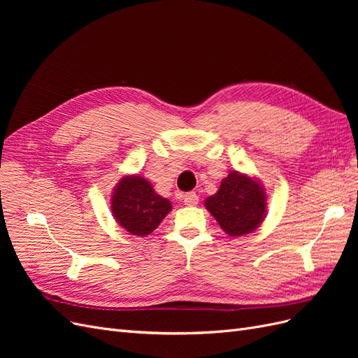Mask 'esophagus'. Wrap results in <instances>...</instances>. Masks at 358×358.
<instances>
[{
  "instance_id": "34e87169",
  "label": "esophagus",
  "mask_w": 358,
  "mask_h": 358,
  "mask_svg": "<svg viewBox=\"0 0 358 358\" xmlns=\"http://www.w3.org/2000/svg\"><path fill=\"white\" fill-rule=\"evenodd\" d=\"M183 203L187 206H196L199 204V196L196 192H187L185 196H183Z\"/></svg>"
}]
</instances>
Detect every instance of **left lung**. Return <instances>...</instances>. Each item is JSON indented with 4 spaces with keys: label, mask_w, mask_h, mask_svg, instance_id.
<instances>
[{
    "label": "left lung",
    "mask_w": 358,
    "mask_h": 358,
    "mask_svg": "<svg viewBox=\"0 0 358 358\" xmlns=\"http://www.w3.org/2000/svg\"><path fill=\"white\" fill-rule=\"evenodd\" d=\"M266 191L262 182L231 171L222 179L218 192L204 201L221 229L230 236H243L257 230L266 218Z\"/></svg>",
    "instance_id": "left-lung-1"
}]
</instances>
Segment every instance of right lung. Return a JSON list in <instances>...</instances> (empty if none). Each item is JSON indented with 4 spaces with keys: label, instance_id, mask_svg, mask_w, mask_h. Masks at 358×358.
I'll return each instance as SVG.
<instances>
[{
    "label": "right lung",
    "instance_id": "add662e5",
    "mask_svg": "<svg viewBox=\"0 0 358 358\" xmlns=\"http://www.w3.org/2000/svg\"><path fill=\"white\" fill-rule=\"evenodd\" d=\"M171 210V203L158 196L142 176H125L117 182L112 196V213L129 234L148 236Z\"/></svg>",
    "mask_w": 358,
    "mask_h": 358
}]
</instances>
